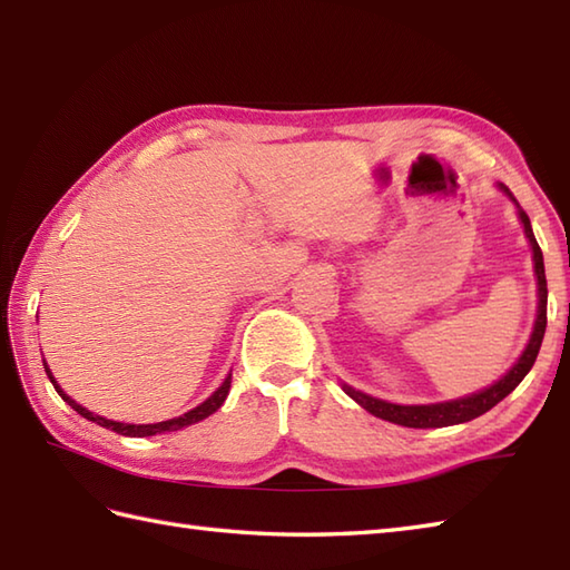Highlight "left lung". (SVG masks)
I'll list each match as a JSON object with an SVG mask.
<instances>
[{
	"mask_svg": "<svg viewBox=\"0 0 570 570\" xmlns=\"http://www.w3.org/2000/svg\"><path fill=\"white\" fill-rule=\"evenodd\" d=\"M504 188V186H502ZM507 190V188H504ZM510 193V190H507ZM512 196V193H510ZM519 217H522L524 223V233L529 237V245L531 252H534V269H537V282H539V313H537V323H534V333H531V341L524 350V355L519 357L517 365L504 374L500 382H494L488 390H482L478 394H470L465 399H455V402H443V404H429V406H402V404H390V402H382V399H374L362 394L353 386L343 384V390L350 399H355V402L367 409L370 414L380 416L384 421H392L399 423V426H409V429H441V426H455V423H465L485 414L494 404H500L502 399L514 392V386L527 377V372L534 367L537 355H539V347L543 341V333H547V301H549V288H547V274H543V254L539 242L531 233V223H529V215L524 210H519Z\"/></svg>",
	"mask_w": 570,
	"mask_h": 570,
	"instance_id": "obj_1",
	"label": "left lung"
}]
</instances>
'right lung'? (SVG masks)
Wrapping results in <instances>:
<instances>
[{
    "label": "right lung",
    "mask_w": 570,
    "mask_h": 570,
    "mask_svg": "<svg viewBox=\"0 0 570 570\" xmlns=\"http://www.w3.org/2000/svg\"><path fill=\"white\" fill-rule=\"evenodd\" d=\"M43 367H46L48 380H51V384L56 386V392H58L60 396H63V402H68L72 409H76L80 416H85L88 421H95V423H98V426H105V429H110V431L122 433V435H135V439H144V435H156V433H166V431H178V429L190 426V423H198V421H203V419H208V416L213 414V411H217V409L223 406V402L227 399V392H229V382H233V377H227V380L223 382L220 390H217L210 399H205V402H203L200 406L190 409L188 414H184V416L168 419V421H161V423H141V426H137V423H119V421L102 419V416H98V414H92V411L82 409L80 404L72 402V399L56 384L53 374H51V370H48L46 362H43Z\"/></svg>",
    "instance_id": "1"
}]
</instances>
